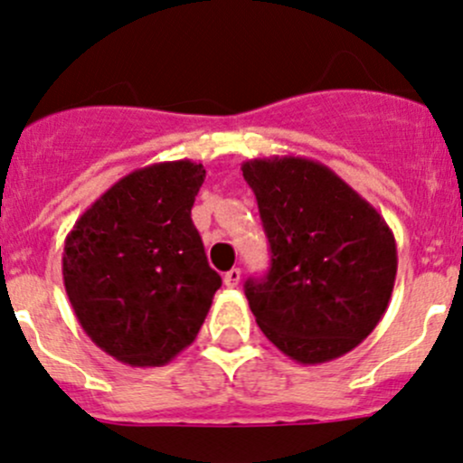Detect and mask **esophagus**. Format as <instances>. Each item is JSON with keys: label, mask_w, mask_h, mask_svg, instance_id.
Wrapping results in <instances>:
<instances>
[{"label": "esophagus", "mask_w": 463, "mask_h": 463, "mask_svg": "<svg viewBox=\"0 0 463 463\" xmlns=\"http://www.w3.org/2000/svg\"><path fill=\"white\" fill-rule=\"evenodd\" d=\"M240 279H241L240 268H231V270L223 274V283H226L228 288H237V286H240Z\"/></svg>", "instance_id": "esophagus-1"}]
</instances>
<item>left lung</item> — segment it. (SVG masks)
I'll return each mask as SVG.
<instances>
[{"label":"left lung","instance_id":"left-lung-1","mask_svg":"<svg viewBox=\"0 0 463 463\" xmlns=\"http://www.w3.org/2000/svg\"><path fill=\"white\" fill-rule=\"evenodd\" d=\"M270 241V270L248 279L257 325L301 364L358 347L387 312L398 272L389 223L329 166L301 156L241 165Z\"/></svg>","mask_w":463,"mask_h":463}]
</instances>
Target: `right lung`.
Instances as JSON below:
<instances>
[{
  "instance_id": "1",
  "label": "right lung",
  "mask_w": 463,
  "mask_h": 463,
  "mask_svg": "<svg viewBox=\"0 0 463 463\" xmlns=\"http://www.w3.org/2000/svg\"><path fill=\"white\" fill-rule=\"evenodd\" d=\"M200 162L142 166L74 223L63 286L83 332L131 367H160L195 340L222 277L208 266L191 208Z\"/></svg>"
}]
</instances>
